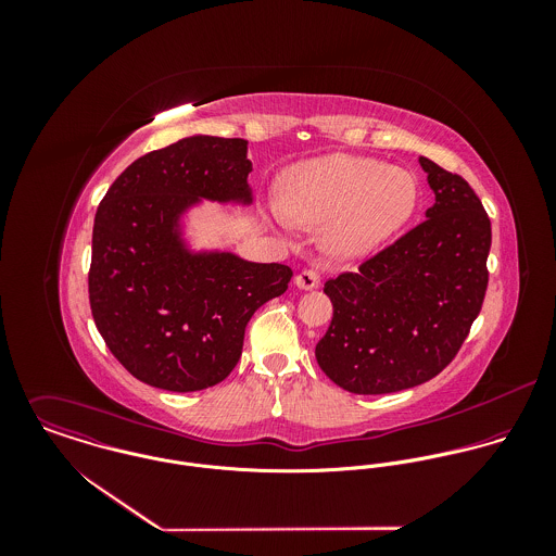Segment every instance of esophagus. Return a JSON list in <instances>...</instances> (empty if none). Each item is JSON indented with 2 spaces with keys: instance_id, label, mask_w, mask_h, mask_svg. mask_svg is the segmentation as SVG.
<instances>
[{
  "instance_id": "obj_1",
  "label": "esophagus",
  "mask_w": 556,
  "mask_h": 556,
  "mask_svg": "<svg viewBox=\"0 0 556 556\" xmlns=\"http://www.w3.org/2000/svg\"><path fill=\"white\" fill-rule=\"evenodd\" d=\"M318 285H320V278L315 269H304L302 274L295 276V287L302 291H313L318 289Z\"/></svg>"
}]
</instances>
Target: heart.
<instances>
[{
  "mask_svg": "<svg viewBox=\"0 0 556 556\" xmlns=\"http://www.w3.org/2000/svg\"><path fill=\"white\" fill-rule=\"evenodd\" d=\"M417 203L419 188L410 170L381 160L329 154L300 162L282 175L271 220L282 231L289 223L325 225L327 252L357 258L396 236Z\"/></svg>",
  "mask_w": 556,
  "mask_h": 556,
  "instance_id": "obj_1",
  "label": "heart"
}]
</instances>
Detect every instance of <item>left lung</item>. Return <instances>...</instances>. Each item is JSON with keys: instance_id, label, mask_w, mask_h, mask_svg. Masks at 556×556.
Instances as JSON below:
<instances>
[{"instance_id": "obj_1", "label": "left lung", "mask_w": 556, "mask_h": 556, "mask_svg": "<svg viewBox=\"0 0 556 556\" xmlns=\"http://www.w3.org/2000/svg\"><path fill=\"white\" fill-rule=\"evenodd\" d=\"M419 164L434 192L426 220L323 289L333 317L315 355L351 394H392L430 381L454 359L481 311L488 214L460 175L424 156Z\"/></svg>"}]
</instances>
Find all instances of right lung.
Returning a JSON list of instances; mask_svg holds the SVG:
<instances>
[{"mask_svg":"<svg viewBox=\"0 0 556 556\" xmlns=\"http://www.w3.org/2000/svg\"><path fill=\"white\" fill-rule=\"evenodd\" d=\"M250 170L248 141L192 135L135 160L96 212L91 315L117 362L152 388L199 392L225 381L248 320L289 287L287 265L188 238L203 201L252 205Z\"/></svg>","mask_w":556,"mask_h":556,"instance_id":"add662e5","label":"right lung"}]
</instances>
